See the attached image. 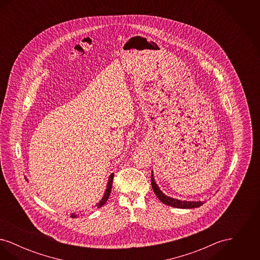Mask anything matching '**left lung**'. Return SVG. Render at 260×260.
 I'll return each mask as SVG.
<instances>
[{
  "mask_svg": "<svg viewBox=\"0 0 260 260\" xmlns=\"http://www.w3.org/2000/svg\"><path fill=\"white\" fill-rule=\"evenodd\" d=\"M151 184H152V188L154 190V193L156 194V196L158 199L161 201V203H164L165 205L171 206L173 208H177V209H194V208H198L201 207L204 202H192V201H180L177 199L171 198L169 196H166L160 188L157 185L155 179H154V175H153V172H152V175H151Z\"/></svg>",
  "mask_w": 260,
  "mask_h": 260,
  "instance_id": "8db88e82",
  "label": "left lung"
}]
</instances>
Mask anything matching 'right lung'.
Segmentation results:
<instances>
[{"label": "right lung", "mask_w": 260, "mask_h": 260, "mask_svg": "<svg viewBox=\"0 0 260 260\" xmlns=\"http://www.w3.org/2000/svg\"><path fill=\"white\" fill-rule=\"evenodd\" d=\"M113 178H114V173H111L110 174V176H109V179H108V182H107V186H106V190H105V193H104V196H103V198L100 200V202H99V204L96 205V207L100 209L106 202H107V200L109 198V196H110V193H111V189H112V183H113ZM80 214H75V213H72L71 214V217H77V216H79ZM81 215H83V214H81Z\"/></svg>", "instance_id": "right-lung-1"}]
</instances>
